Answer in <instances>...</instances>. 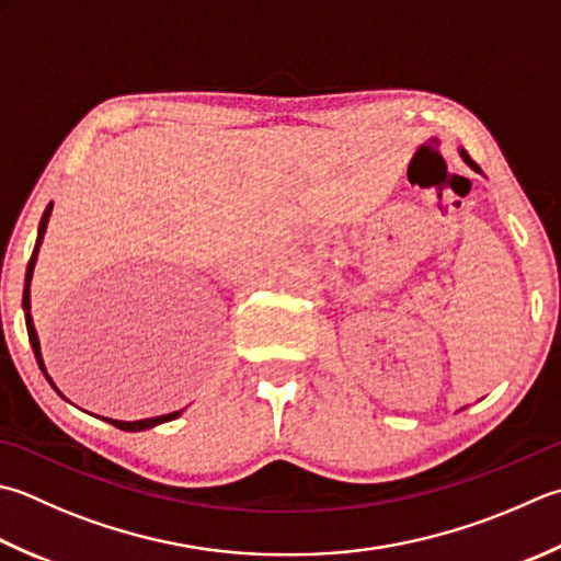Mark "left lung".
Segmentation results:
<instances>
[{
  "mask_svg": "<svg viewBox=\"0 0 561 561\" xmlns=\"http://www.w3.org/2000/svg\"><path fill=\"white\" fill-rule=\"evenodd\" d=\"M459 156H462V160H465V162L469 164V168H471V170H474V172H479V174H481V168H479V164H477L474 160H471V158H469V152H467L465 148H459Z\"/></svg>",
  "mask_w": 561,
  "mask_h": 561,
  "instance_id": "obj_1",
  "label": "left lung"
}]
</instances>
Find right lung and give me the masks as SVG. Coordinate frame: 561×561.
Wrapping results in <instances>:
<instances>
[{
    "label": "right lung",
    "mask_w": 561,
    "mask_h": 561,
    "mask_svg": "<svg viewBox=\"0 0 561 561\" xmlns=\"http://www.w3.org/2000/svg\"><path fill=\"white\" fill-rule=\"evenodd\" d=\"M50 214H53V202L46 206V211H43V218H41V226H38V238H36V248H33V255L28 260V267H26V284H24V316H26V331H28V340H31V347H33V355H36V362L43 375H46V379L50 381V387L58 391V387H55L53 379L48 377L46 371V365H43V355H41V343H38V333L36 328H33V318H31V279H33V267H36V260H38V250H41V243H43V236H46V228H48V221H50ZM60 393V391H58ZM62 397V393H60ZM182 411H172L168 415H156V419H142V421H114V419H104L106 423H112L114 427H118V431H128V433H138V431H148V427H156L160 423H168V421H174L180 419Z\"/></svg>",
    "instance_id": "right-lung-1"
}]
</instances>
